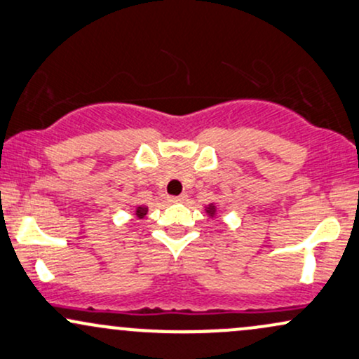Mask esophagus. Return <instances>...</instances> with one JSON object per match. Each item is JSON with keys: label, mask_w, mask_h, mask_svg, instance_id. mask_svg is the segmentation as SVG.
<instances>
[{"label": "esophagus", "mask_w": 359, "mask_h": 359, "mask_svg": "<svg viewBox=\"0 0 359 359\" xmlns=\"http://www.w3.org/2000/svg\"><path fill=\"white\" fill-rule=\"evenodd\" d=\"M168 201H170V202H184V201H187V196L182 194V196H177V197H168Z\"/></svg>", "instance_id": "obj_1"}]
</instances>
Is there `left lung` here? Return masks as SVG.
Wrapping results in <instances>:
<instances>
[{"label": "left lung", "instance_id": "8db88e82", "mask_svg": "<svg viewBox=\"0 0 359 359\" xmlns=\"http://www.w3.org/2000/svg\"><path fill=\"white\" fill-rule=\"evenodd\" d=\"M205 210H207V214H209V215H212V217H214V214H215V207H214L212 204H209V205H207V207H205Z\"/></svg>", "mask_w": 359, "mask_h": 359}]
</instances>
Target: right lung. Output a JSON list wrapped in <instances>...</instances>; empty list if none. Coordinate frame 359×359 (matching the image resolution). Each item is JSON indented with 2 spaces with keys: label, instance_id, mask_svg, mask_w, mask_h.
Returning a JSON list of instances; mask_svg holds the SVG:
<instances>
[{
  "label": "right lung",
  "instance_id": "obj_1",
  "mask_svg": "<svg viewBox=\"0 0 359 359\" xmlns=\"http://www.w3.org/2000/svg\"><path fill=\"white\" fill-rule=\"evenodd\" d=\"M147 210H149L147 207H137V215L142 219L147 214Z\"/></svg>",
  "mask_w": 359,
  "mask_h": 359
}]
</instances>
